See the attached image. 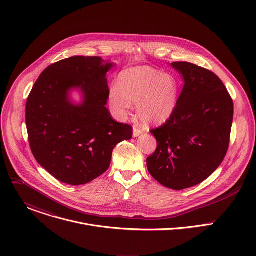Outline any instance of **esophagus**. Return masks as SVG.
Segmentation results:
<instances>
[{"mask_svg": "<svg viewBox=\"0 0 256 256\" xmlns=\"http://www.w3.org/2000/svg\"><path fill=\"white\" fill-rule=\"evenodd\" d=\"M142 132V130H140V128H138L136 126H134V132H132V134H134V136L136 138V136H138Z\"/></svg>", "mask_w": 256, "mask_h": 256, "instance_id": "1", "label": "esophagus"}]
</instances>
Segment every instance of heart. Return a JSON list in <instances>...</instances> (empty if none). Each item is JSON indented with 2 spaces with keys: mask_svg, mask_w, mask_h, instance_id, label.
Wrapping results in <instances>:
<instances>
[{
  "mask_svg": "<svg viewBox=\"0 0 256 256\" xmlns=\"http://www.w3.org/2000/svg\"><path fill=\"white\" fill-rule=\"evenodd\" d=\"M177 82L173 76L147 68H134L120 75V85L110 89L114 110L126 116L138 103V114L147 124H162L174 112L177 101Z\"/></svg>",
  "mask_w": 256,
  "mask_h": 256,
  "instance_id": "heart-1",
  "label": "heart"
}]
</instances>
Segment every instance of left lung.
<instances>
[{
    "label": "left lung",
    "mask_w": 256,
    "mask_h": 256,
    "mask_svg": "<svg viewBox=\"0 0 256 256\" xmlns=\"http://www.w3.org/2000/svg\"><path fill=\"white\" fill-rule=\"evenodd\" d=\"M172 68L184 86L172 116L151 134L157 149L147 158L150 174L174 190L194 186L223 162L230 142L233 100L212 70L186 62Z\"/></svg>",
    "instance_id": "8db88e82"
}]
</instances>
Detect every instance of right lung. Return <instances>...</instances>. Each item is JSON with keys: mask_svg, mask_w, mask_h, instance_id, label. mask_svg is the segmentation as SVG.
Instances as JSON below:
<instances>
[{"mask_svg": "<svg viewBox=\"0 0 256 256\" xmlns=\"http://www.w3.org/2000/svg\"><path fill=\"white\" fill-rule=\"evenodd\" d=\"M114 64L99 56H72L48 66L26 103L31 152L54 178L81 186L103 174L116 146L132 136V128L112 120L106 72ZM80 88L84 100L74 106L68 91Z\"/></svg>", "mask_w": 256, "mask_h": 256, "instance_id": "add662e5", "label": "right lung"}]
</instances>
